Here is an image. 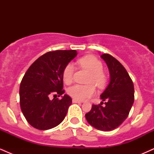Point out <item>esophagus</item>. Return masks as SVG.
<instances>
[{
	"instance_id": "esophagus-1",
	"label": "esophagus",
	"mask_w": 154,
	"mask_h": 154,
	"mask_svg": "<svg viewBox=\"0 0 154 154\" xmlns=\"http://www.w3.org/2000/svg\"><path fill=\"white\" fill-rule=\"evenodd\" d=\"M72 102H73V103H81L80 101H79V100H76V99L72 100Z\"/></svg>"
}]
</instances>
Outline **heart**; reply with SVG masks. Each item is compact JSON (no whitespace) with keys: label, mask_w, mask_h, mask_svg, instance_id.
<instances>
[{"label":"heart","mask_w":154,"mask_h":154,"mask_svg":"<svg viewBox=\"0 0 154 154\" xmlns=\"http://www.w3.org/2000/svg\"><path fill=\"white\" fill-rule=\"evenodd\" d=\"M78 64L91 73L88 80V85H75L68 89L67 93L77 100H82L93 96L95 93V85L98 88H103L106 84V77L103 72V66L102 63L93 56H86L81 58L77 61ZM75 68L71 63L65 66L62 72L63 82L66 85L71 84L74 79Z\"/></svg>","instance_id":"heart-1"}]
</instances>
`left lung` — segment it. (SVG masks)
Returning a JSON list of instances; mask_svg holds the SVG:
<instances>
[{
	"label": "left lung",
	"instance_id": "left-lung-1",
	"mask_svg": "<svg viewBox=\"0 0 154 154\" xmlns=\"http://www.w3.org/2000/svg\"><path fill=\"white\" fill-rule=\"evenodd\" d=\"M106 63L111 79L106 89L100 95L104 102L92 106L85 114L88 122L102 131L117 128L127 119L133 104L134 85L130 75L119 61L110 54L100 56Z\"/></svg>",
	"mask_w": 154,
	"mask_h": 154
}]
</instances>
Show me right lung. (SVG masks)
Wrapping results in <instances>:
<instances>
[{"label": "right lung", "mask_w": 154, "mask_h": 154, "mask_svg": "<svg viewBox=\"0 0 154 154\" xmlns=\"http://www.w3.org/2000/svg\"><path fill=\"white\" fill-rule=\"evenodd\" d=\"M77 55L75 50L49 51L39 57L24 74L19 88L20 106L24 117L33 128L49 130L64 119L72 98L64 95L62 72Z\"/></svg>", "instance_id": "obj_1"}]
</instances>
